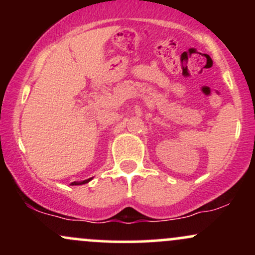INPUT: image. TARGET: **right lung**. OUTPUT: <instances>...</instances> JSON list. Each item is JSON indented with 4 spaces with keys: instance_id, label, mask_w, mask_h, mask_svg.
Here are the masks:
<instances>
[{
    "instance_id": "right-lung-1",
    "label": "right lung",
    "mask_w": 255,
    "mask_h": 255,
    "mask_svg": "<svg viewBox=\"0 0 255 255\" xmlns=\"http://www.w3.org/2000/svg\"><path fill=\"white\" fill-rule=\"evenodd\" d=\"M91 180H92V178H87V180H85V181H81V182H72L71 184H72V186H79V184H85V183L90 182Z\"/></svg>"
}]
</instances>
